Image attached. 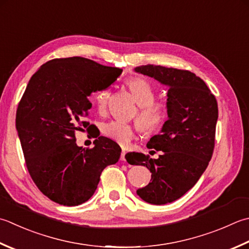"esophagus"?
<instances>
[{
	"instance_id": "esophagus-1",
	"label": "esophagus",
	"mask_w": 249,
	"mask_h": 249,
	"mask_svg": "<svg viewBox=\"0 0 249 249\" xmlns=\"http://www.w3.org/2000/svg\"><path fill=\"white\" fill-rule=\"evenodd\" d=\"M125 154H126V151L123 149L121 153V160H125Z\"/></svg>"
}]
</instances>
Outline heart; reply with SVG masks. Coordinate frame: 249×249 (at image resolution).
I'll use <instances>...</instances> for the list:
<instances>
[{
    "mask_svg": "<svg viewBox=\"0 0 249 249\" xmlns=\"http://www.w3.org/2000/svg\"><path fill=\"white\" fill-rule=\"evenodd\" d=\"M130 94L137 104V121L144 131H154L164 124L167 118V108L163 101H155L154 87L149 81L142 77H130L126 81ZM110 96L109 89L97 91L94 101L100 112L106 109ZM137 126L119 121H111L104 124L102 134L109 139L122 145H127L135 137Z\"/></svg>",
    "mask_w": 249,
    "mask_h": 249,
    "instance_id": "1",
    "label": "heart"
}]
</instances>
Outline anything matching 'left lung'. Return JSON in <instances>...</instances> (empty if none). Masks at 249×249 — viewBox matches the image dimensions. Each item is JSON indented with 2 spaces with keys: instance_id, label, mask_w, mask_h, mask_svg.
<instances>
[{
  "instance_id": "8db88e82",
  "label": "left lung",
  "mask_w": 249,
  "mask_h": 249,
  "mask_svg": "<svg viewBox=\"0 0 249 249\" xmlns=\"http://www.w3.org/2000/svg\"><path fill=\"white\" fill-rule=\"evenodd\" d=\"M134 70L168 87L167 121L147 143L162 154L159 159L139 152L125 155L130 165L151 172L148 186L137 190L139 197L163 205L186 194L205 172L215 145L218 105L205 82L192 72L153 65Z\"/></svg>"
}]
</instances>
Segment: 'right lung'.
I'll list each match as a JSON object with an SVG mask.
<instances>
[{"label": "right lung", "mask_w": 249, "mask_h": 249, "mask_svg": "<svg viewBox=\"0 0 249 249\" xmlns=\"http://www.w3.org/2000/svg\"><path fill=\"white\" fill-rule=\"evenodd\" d=\"M83 57L53 59L29 81L16 114V129L29 173L40 191L66 206L86 202L95 193L101 172L115 164L120 145L97 136L94 148L75 142V133L89 123V97L106 89L122 74Z\"/></svg>", "instance_id": "obj_1"}]
</instances>
